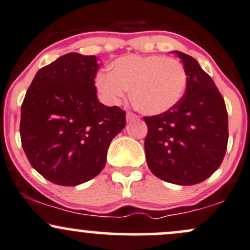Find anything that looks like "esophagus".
Segmentation results:
<instances>
[{
	"instance_id": "obj_1",
	"label": "esophagus",
	"mask_w": 250,
	"mask_h": 250,
	"mask_svg": "<svg viewBox=\"0 0 250 250\" xmlns=\"http://www.w3.org/2000/svg\"><path fill=\"white\" fill-rule=\"evenodd\" d=\"M139 119V116L136 115V114L131 113V111H127V120L128 121H133V120H137Z\"/></svg>"
}]
</instances>
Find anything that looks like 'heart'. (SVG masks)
I'll return each instance as SVG.
<instances>
[{"label": "heart", "instance_id": "heart-1", "mask_svg": "<svg viewBox=\"0 0 250 250\" xmlns=\"http://www.w3.org/2000/svg\"><path fill=\"white\" fill-rule=\"evenodd\" d=\"M110 69L97 74L95 80L103 99L116 104L131 89L135 108L148 115L173 109L187 87L185 65L168 56H122L111 63Z\"/></svg>", "mask_w": 250, "mask_h": 250}]
</instances>
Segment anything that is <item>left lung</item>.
<instances>
[{"mask_svg": "<svg viewBox=\"0 0 250 250\" xmlns=\"http://www.w3.org/2000/svg\"><path fill=\"white\" fill-rule=\"evenodd\" d=\"M185 64L187 87L170 110L145 116L146 159L155 176L191 186L220 167L228 145V113L211 77L194 57L174 51Z\"/></svg>", "mask_w": 250, "mask_h": 250, "instance_id": "8db88e82", "label": "left lung"}]
</instances>
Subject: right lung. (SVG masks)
Instances as JSON below:
<instances>
[{
  "instance_id": "right-lung-1",
  "label": "right lung",
  "mask_w": 250,
  "mask_h": 250,
  "mask_svg": "<svg viewBox=\"0 0 250 250\" xmlns=\"http://www.w3.org/2000/svg\"><path fill=\"white\" fill-rule=\"evenodd\" d=\"M94 55H63L36 73L21 105L20 135L31 167L59 186L94 179L125 111L99 102Z\"/></svg>"
}]
</instances>
